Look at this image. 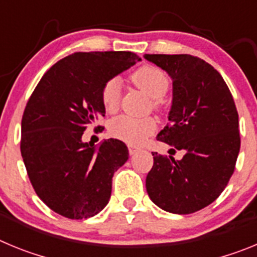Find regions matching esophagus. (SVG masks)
Listing matches in <instances>:
<instances>
[{
  "mask_svg": "<svg viewBox=\"0 0 257 257\" xmlns=\"http://www.w3.org/2000/svg\"><path fill=\"white\" fill-rule=\"evenodd\" d=\"M139 151H140L139 148H136V147H133V145H130V147H128V153H130L131 156H134V154H136Z\"/></svg>",
  "mask_w": 257,
  "mask_h": 257,
  "instance_id": "obj_1",
  "label": "esophagus"
}]
</instances>
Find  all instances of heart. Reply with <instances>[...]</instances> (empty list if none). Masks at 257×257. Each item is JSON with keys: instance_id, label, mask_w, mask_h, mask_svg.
<instances>
[{"instance_id": "heart-1", "label": "heart", "mask_w": 257, "mask_h": 257, "mask_svg": "<svg viewBox=\"0 0 257 257\" xmlns=\"http://www.w3.org/2000/svg\"><path fill=\"white\" fill-rule=\"evenodd\" d=\"M131 81L144 94L148 95L154 106L158 108L161 99L169 91L170 79L165 72L152 65L136 69L131 74ZM101 103L108 113L115 112L121 97V81L118 78L109 79L101 88ZM156 130V121L153 118H133L121 115L114 118L109 124V131L114 138L128 144H140Z\"/></svg>"}]
</instances>
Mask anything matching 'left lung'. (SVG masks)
Returning <instances> with one entry per match:
<instances>
[{
    "label": "left lung",
    "instance_id": "1",
    "mask_svg": "<svg viewBox=\"0 0 257 257\" xmlns=\"http://www.w3.org/2000/svg\"><path fill=\"white\" fill-rule=\"evenodd\" d=\"M172 79L169 123L157 139L183 151L181 160L153 153L149 198L162 210L187 215L211 205L234 172L240 138L238 113L225 81L196 56L145 54Z\"/></svg>",
    "mask_w": 257,
    "mask_h": 257
}]
</instances>
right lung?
I'll return each instance as SVG.
<instances>
[{
    "label": "right lung",
    "instance_id": "obj_1",
    "mask_svg": "<svg viewBox=\"0 0 257 257\" xmlns=\"http://www.w3.org/2000/svg\"><path fill=\"white\" fill-rule=\"evenodd\" d=\"M140 60L130 51L74 52L47 70L28 100L23 161L37 196L61 216L87 219L108 205L113 175L128 160V149L117 139L92 147L82 135L105 115V82Z\"/></svg>",
    "mask_w": 257,
    "mask_h": 257
}]
</instances>
